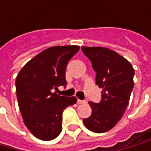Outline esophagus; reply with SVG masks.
I'll list each match as a JSON object with an SVG mask.
<instances>
[{
	"instance_id": "1",
	"label": "esophagus",
	"mask_w": 151,
	"mask_h": 151,
	"mask_svg": "<svg viewBox=\"0 0 151 151\" xmlns=\"http://www.w3.org/2000/svg\"><path fill=\"white\" fill-rule=\"evenodd\" d=\"M77 102H78V104H84V103H86L85 101H82V100H79V99H78Z\"/></svg>"
}]
</instances>
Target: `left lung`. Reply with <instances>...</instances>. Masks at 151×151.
<instances>
[{
  "mask_svg": "<svg viewBox=\"0 0 151 151\" xmlns=\"http://www.w3.org/2000/svg\"><path fill=\"white\" fill-rule=\"evenodd\" d=\"M96 73V85L102 88L99 103L89 101L92 114L83 122L91 131L104 133L122 117L134 87L135 70L131 64L117 52L104 47L82 46Z\"/></svg>",
  "mask_w": 151,
  "mask_h": 151,
  "instance_id": "obj_1",
  "label": "left lung"
}]
</instances>
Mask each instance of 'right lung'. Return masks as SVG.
<instances>
[{
  "instance_id": "add662e5",
  "label": "right lung",
  "mask_w": 151,
  "mask_h": 151,
  "mask_svg": "<svg viewBox=\"0 0 151 151\" xmlns=\"http://www.w3.org/2000/svg\"><path fill=\"white\" fill-rule=\"evenodd\" d=\"M78 50L77 45L50 47L29 60L16 77L23 122L40 140H53L60 134L64 109L77 102L74 96H60L54 90L66 85V65Z\"/></svg>"
}]
</instances>
